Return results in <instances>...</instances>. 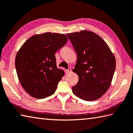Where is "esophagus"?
I'll return each mask as SVG.
<instances>
[{"label":"esophagus","instance_id":"34e87169","mask_svg":"<svg viewBox=\"0 0 133 133\" xmlns=\"http://www.w3.org/2000/svg\"><path fill=\"white\" fill-rule=\"evenodd\" d=\"M71 71V68H69L68 69H66L65 70V72H66V73H69Z\"/></svg>","mask_w":133,"mask_h":133}]
</instances>
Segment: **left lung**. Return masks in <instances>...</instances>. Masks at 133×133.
Returning a JSON list of instances; mask_svg holds the SVG:
<instances>
[{"label":"left lung","mask_w":133,"mask_h":133,"mask_svg":"<svg viewBox=\"0 0 133 133\" xmlns=\"http://www.w3.org/2000/svg\"><path fill=\"white\" fill-rule=\"evenodd\" d=\"M77 59L73 71L78 82L72 87L77 97L87 101L100 98L109 88L116 68L113 52L98 34L91 31L67 34Z\"/></svg>","instance_id":"8db88e82"}]
</instances>
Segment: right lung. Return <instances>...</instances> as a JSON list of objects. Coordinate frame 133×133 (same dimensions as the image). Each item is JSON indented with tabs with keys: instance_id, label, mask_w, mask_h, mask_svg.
Returning <instances> with one entry per match:
<instances>
[{
	"instance_id": "1",
	"label": "right lung",
	"mask_w": 133,
	"mask_h": 133,
	"mask_svg": "<svg viewBox=\"0 0 133 133\" xmlns=\"http://www.w3.org/2000/svg\"><path fill=\"white\" fill-rule=\"evenodd\" d=\"M68 38L62 34L45 32L31 37L17 53L15 66L19 81L34 98L42 99L55 93L64 72L56 66L55 54Z\"/></svg>"
}]
</instances>
